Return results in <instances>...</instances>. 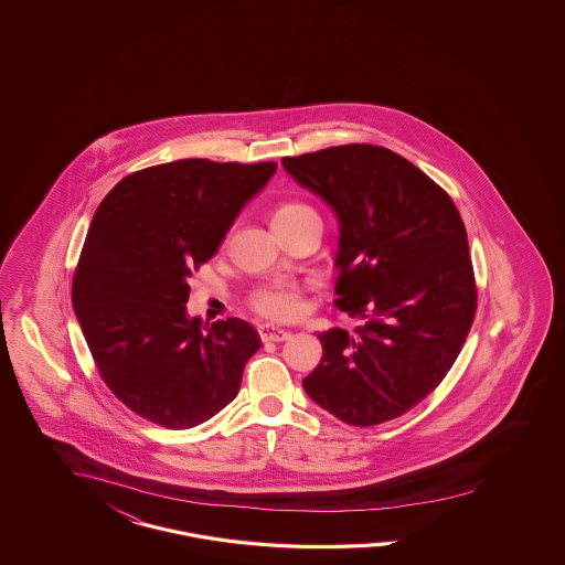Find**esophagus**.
Here are the masks:
<instances>
[{"label":"esophagus","mask_w":565,"mask_h":565,"mask_svg":"<svg viewBox=\"0 0 565 565\" xmlns=\"http://www.w3.org/2000/svg\"><path fill=\"white\" fill-rule=\"evenodd\" d=\"M258 335H260L263 342H286V340H290L291 333L286 329H279V327L260 326L258 327Z\"/></svg>","instance_id":"obj_1"}]
</instances>
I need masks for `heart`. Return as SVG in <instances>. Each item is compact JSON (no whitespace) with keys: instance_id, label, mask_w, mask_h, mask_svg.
<instances>
[{"instance_id":"1","label":"heart","mask_w":565,"mask_h":565,"mask_svg":"<svg viewBox=\"0 0 565 565\" xmlns=\"http://www.w3.org/2000/svg\"><path fill=\"white\" fill-rule=\"evenodd\" d=\"M319 217L312 206L302 201H284L275 206L271 223L274 227H286L294 223ZM248 307L257 315L271 321H291L305 312V290L294 281H269L248 296Z\"/></svg>"}]
</instances>
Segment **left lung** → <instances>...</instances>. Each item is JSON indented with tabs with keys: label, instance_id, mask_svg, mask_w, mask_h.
Masks as SVG:
<instances>
[{
	"label": "left lung",
	"instance_id": "8db88e82",
	"mask_svg": "<svg viewBox=\"0 0 565 565\" xmlns=\"http://www.w3.org/2000/svg\"><path fill=\"white\" fill-rule=\"evenodd\" d=\"M281 163L340 220L335 307L359 321L352 333H317L323 359L302 385L345 425L394 420L444 381L475 321L460 211L385 147L342 145Z\"/></svg>",
	"mask_w": 565,
	"mask_h": 565
}]
</instances>
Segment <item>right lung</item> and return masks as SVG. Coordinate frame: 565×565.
Segmentation results:
<instances>
[{"instance_id":"add662e5","label":"right lung","mask_w":565,"mask_h":565,"mask_svg":"<svg viewBox=\"0 0 565 565\" xmlns=\"http://www.w3.org/2000/svg\"><path fill=\"white\" fill-rule=\"evenodd\" d=\"M277 163L178 159L135 171L97 206L72 307L105 385L166 428L201 425L238 394L257 329L189 319V277L215 255Z\"/></svg>"}]
</instances>
